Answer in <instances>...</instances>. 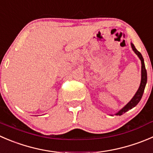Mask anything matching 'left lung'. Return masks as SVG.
<instances>
[{
	"mask_svg": "<svg viewBox=\"0 0 153 153\" xmlns=\"http://www.w3.org/2000/svg\"><path fill=\"white\" fill-rule=\"evenodd\" d=\"M131 44V48H132L133 51H134L136 54L138 56V57L140 58V60H141V81H140V85L139 87L138 90H137V93H135V95L134 96V97L131 99V100L123 108L120 110L118 113H117L116 115H122V114H125L126 112H127L128 111L131 110V108H133L134 107H135L136 105L138 104V102H140V99H141L142 96H143V93L144 92V89L145 87H146V81H147V73H146V68H145V65H144V61H143V58L142 57L141 54L137 51V49L135 48L134 45H133L132 43Z\"/></svg>",
	"mask_w": 153,
	"mask_h": 153,
	"instance_id": "obj_1",
	"label": "left lung"
}]
</instances>
